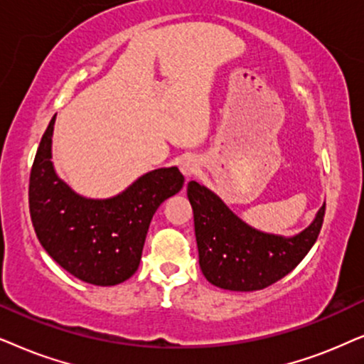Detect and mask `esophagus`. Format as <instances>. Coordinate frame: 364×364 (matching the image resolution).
Returning <instances> with one entry per match:
<instances>
[{
	"instance_id": "34e87169",
	"label": "esophagus",
	"mask_w": 364,
	"mask_h": 364,
	"mask_svg": "<svg viewBox=\"0 0 364 364\" xmlns=\"http://www.w3.org/2000/svg\"><path fill=\"white\" fill-rule=\"evenodd\" d=\"M198 169H200V161L195 156H185L179 161V171L185 178H191L193 174L198 173Z\"/></svg>"
}]
</instances>
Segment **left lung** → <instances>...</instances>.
Here are the masks:
<instances>
[{
    "mask_svg": "<svg viewBox=\"0 0 364 364\" xmlns=\"http://www.w3.org/2000/svg\"><path fill=\"white\" fill-rule=\"evenodd\" d=\"M188 200L203 274L230 291H256L291 273L316 243L324 216L323 205L301 232L281 236L250 226L216 193L196 181L188 183Z\"/></svg>",
    "mask_w": 364,
    "mask_h": 364,
    "instance_id": "obj_1",
    "label": "left lung"
}]
</instances>
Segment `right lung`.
I'll return each instance as SVG.
<instances>
[{
    "label": "right lung",
    "instance_id": "1",
    "mask_svg": "<svg viewBox=\"0 0 364 364\" xmlns=\"http://www.w3.org/2000/svg\"><path fill=\"white\" fill-rule=\"evenodd\" d=\"M56 114L48 124L30 176V213L46 253L75 278L114 287L132 278L141 259L151 218L176 195L185 178L176 166L144 173L116 196L96 200L58 176L51 158Z\"/></svg>",
    "mask_w": 364,
    "mask_h": 364
}]
</instances>
